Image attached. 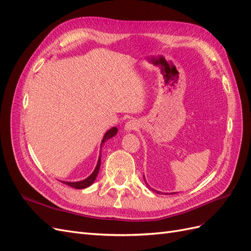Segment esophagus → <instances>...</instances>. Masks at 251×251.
Returning a JSON list of instances; mask_svg holds the SVG:
<instances>
[{
	"mask_svg": "<svg viewBox=\"0 0 251 251\" xmlns=\"http://www.w3.org/2000/svg\"><path fill=\"white\" fill-rule=\"evenodd\" d=\"M137 127H138V124L136 123V120L132 119V120H128L127 123L125 125V131L126 133H130V132L136 130Z\"/></svg>",
	"mask_w": 251,
	"mask_h": 251,
	"instance_id": "obj_1",
	"label": "esophagus"
}]
</instances>
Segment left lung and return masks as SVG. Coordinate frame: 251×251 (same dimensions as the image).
I'll use <instances>...</instances> for the list:
<instances>
[{"instance_id":"obj_1","label":"left lung","mask_w":251,"mask_h":251,"mask_svg":"<svg viewBox=\"0 0 251 251\" xmlns=\"http://www.w3.org/2000/svg\"><path fill=\"white\" fill-rule=\"evenodd\" d=\"M143 179H144V181H146V178H144V176H143ZM146 184H147V186H148V187H149L150 189H151V186H150V185H149V184L147 183V181H146ZM151 191H153V192H155V193H157V194H162L161 192H158V191H155V189H151ZM172 194H173V193H172ZM174 194H175V193H174Z\"/></svg>"}]
</instances>
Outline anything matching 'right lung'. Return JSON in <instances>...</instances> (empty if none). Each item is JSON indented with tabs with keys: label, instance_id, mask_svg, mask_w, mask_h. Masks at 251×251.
<instances>
[{
	"label": "right lung",
	"instance_id": "right-lung-1",
	"mask_svg": "<svg viewBox=\"0 0 251 251\" xmlns=\"http://www.w3.org/2000/svg\"><path fill=\"white\" fill-rule=\"evenodd\" d=\"M117 132H118V128L116 127V126H113L112 128H110V130L104 134V136H103V138H102V140H101V144H100V149L102 148V144L107 141L108 139H110V138H112V137H114V136H115L116 134H117ZM101 154L100 155V157H98V161H97V164H96V168H95V170L93 171V173L90 175V176L88 177V178H86V179H83V180H81V181H76V182H63V183H66L67 185H69V186H71V187H74V188H76V189H82V188H86V187H89L91 184L93 183V182L95 181V179H96V177H97V174H98V172H100V162H101Z\"/></svg>",
	"mask_w": 251,
	"mask_h": 251
}]
</instances>
